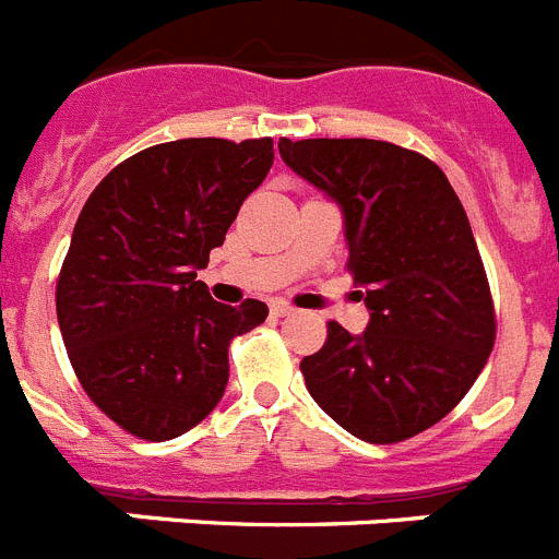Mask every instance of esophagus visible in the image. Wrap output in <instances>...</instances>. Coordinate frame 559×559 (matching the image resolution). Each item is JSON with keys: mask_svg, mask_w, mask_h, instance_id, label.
Returning <instances> with one entry per match:
<instances>
[{"mask_svg": "<svg viewBox=\"0 0 559 559\" xmlns=\"http://www.w3.org/2000/svg\"><path fill=\"white\" fill-rule=\"evenodd\" d=\"M294 310L296 308H290L288 302H274V305H271V313H274V316H290V313H294Z\"/></svg>", "mask_w": 559, "mask_h": 559, "instance_id": "34e87169", "label": "esophagus"}]
</instances>
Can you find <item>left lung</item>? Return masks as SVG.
<instances>
[{
    "mask_svg": "<svg viewBox=\"0 0 559 559\" xmlns=\"http://www.w3.org/2000/svg\"><path fill=\"white\" fill-rule=\"evenodd\" d=\"M285 165L335 201L369 324H328L302 358L310 397L344 431L386 445L456 408L496 344L471 221L431 159L380 140H280Z\"/></svg>",
    "mask_w": 559,
    "mask_h": 559,
    "instance_id": "obj_1",
    "label": "left lung"
}]
</instances>
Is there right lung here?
I'll use <instances>...</instances> for the list:
<instances>
[{
    "mask_svg": "<svg viewBox=\"0 0 559 559\" xmlns=\"http://www.w3.org/2000/svg\"><path fill=\"white\" fill-rule=\"evenodd\" d=\"M274 165V142L176 140L114 167L81 210L56 288L81 386L151 442L181 437L224 397L229 344L265 302H215L199 276Z\"/></svg>",
    "mask_w": 559,
    "mask_h": 559,
    "instance_id": "right-lung-1",
    "label": "right lung"
}]
</instances>
